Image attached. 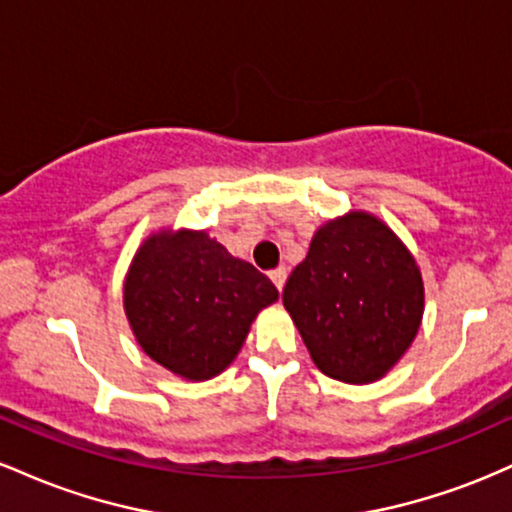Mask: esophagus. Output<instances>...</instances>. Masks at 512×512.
Returning a JSON list of instances; mask_svg holds the SVG:
<instances>
[{
    "label": "esophagus",
    "instance_id": "1",
    "mask_svg": "<svg viewBox=\"0 0 512 512\" xmlns=\"http://www.w3.org/2000/svg\"><path fill=\"white\" fill-rule=\"evenodd\" d=\"M269 279L274 281V286L279 291H284V284H286V267H276L269 272Z\"/></svg>",
    "mask_w": 512,
    "mask_h": 512
}]
</instances>
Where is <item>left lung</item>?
Instances as JSON below:
<instances>
[{
	"instance_id": "1",
	"label": "left lung",
	"mask_w": 512,
	"mask_h": 512,
	"mask_svg": "<svg viewBox=\"0 0 512 512\" xmlns=\"http://www.w3.org/2000/svg\"><path fill=\"white\" fill-rule=\"evenodd\" d=\"M284 305L315 366L334 380H380L414 342L424 281L383 221L351 211L317 228L284 286Z\"/></svg>"
}]
</instances>
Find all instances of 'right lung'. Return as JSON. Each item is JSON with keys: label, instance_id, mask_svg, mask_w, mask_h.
I'll use <instances>...</instances> for the list:
<instances>
[{"label": "right lung", "instance_id": "1", "mask_svg": "<svg viewBox=\"0 0 512 512\" xmlns=\"http://www.w3.org/2000/svg\"><path fill=\"white\" fill-rule=\"evenodd\" d=\"M279 291L204 231H161L125 276V313L146 356L185 380L231 366L252 320Z\"/></svg>", "mask_w": 512, "mask_h": 512}]
</instances>
